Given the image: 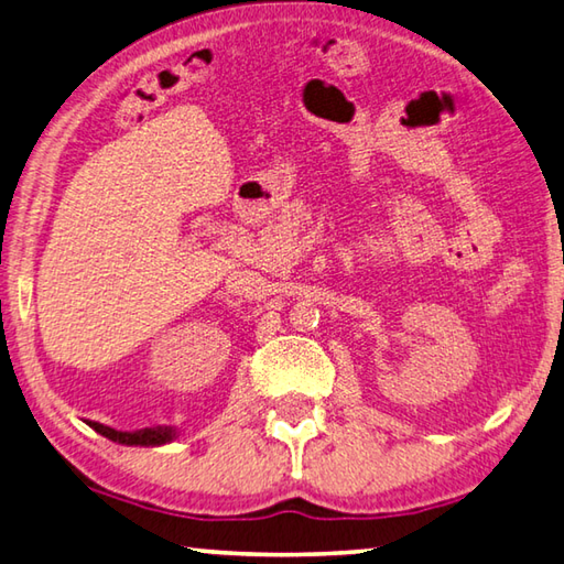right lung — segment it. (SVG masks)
Masks as SVG:
<instances>
[{
    "instance_id": "add662e5",
    "label": "right lung",
    "mask_w": 564,
    "mask_h": 564,
    "mask_svg": "<svg viewBox=\"0 0 564 564\" xmlns=\"http://www.w3.org/2000/svg\"><path fill=\"white\" fill-rule=\"evenodd\" d=\"M93 430H97L99 435H105L107 440H112V443L119 445H141V447H161V445H169L175 440V430L171 425H161V427H147V430H139V433H121V430L115 427H107V425H99V423H90Z\"/></svg>"
}]
</instances>
